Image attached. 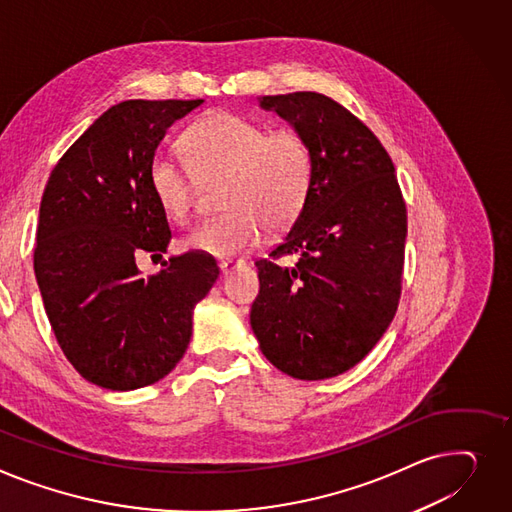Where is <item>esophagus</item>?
<instances>
[{"instance_id":"obj_1","label":"esophagus","mask_w":512,"mask_h":512,"mask_svg":"<svg viewBox=\"0 0 512 512\" xmlns=\"http://www.w3.org/2000/svg\"><path fill=\"white\" fill-rule=\"evenodd\" d=\"M243 261L241 259H236V261H232V259H222L220 263H218V267H220V271H222V274L226 276L228 274V271H232L234 267H238V265H241Z\"/></svg>"}]
</instances>
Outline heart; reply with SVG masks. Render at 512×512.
<instances>
[{
  "instance_id": "heart-1",
  "label": "heart",
  "mask_w": 512,
  "mask_h": 512,
  "mask_svg": "<svg viewBox=\"0 0 512 512\" xmlns=\"http://www.w3.org/2000/svg\"><path fill=\"white\" fill-rule=\"evenodd\" d=\"M187 164L156 154L148 168L160 210L187 222L199 183L222 179V214L197 226L185 247L230 257L259 243L267 232L288 230L304 212L315 181V156L294 127L269 129L238 111H216L193 123L181 138Z\"/></svg>"
}]
</instances>
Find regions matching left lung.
<instances>
[{
  "mask_svg": "<svg viewBox=\"0 0 512 512\" xmlns=\"http://www.w3.org/2000/svg\"><path fill=\"white\" fill-rule=\"evenodd\" d=\"M309 140L315 181L286 241L255 261L251 327L265 358L302 381L356 366L401 298L407 210L389 152L352 111L319 92L263 96ZM297 255L294 266L281 259Z\"/></svg>",
  "mask_w": 512,
  "mask_h": 512,
  "instance_id": "obj_1",
  "label": "left lung"
}]
</instances>
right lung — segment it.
I'll return each instance as SVG.
<instances>
[{"label":"right lung","mask_w":512,"mask_h":512,"mask_svg":"<svg viewBox=\"0 0 512 512\" xmlns=\"http://www.w3.org/2000/svg\"><path fill=\"white\" fill-rule=\"evenodd\" d=\"M197 100H125L102 113L59 158L47 181L34 245L45 311L59 348L102 389L164 379L191 339L193 306L218 265L189 251L142 276L135 259L162 257L170 234L148 168L166 129Z\"/></svg>","instance_id":"right-lung-1"}]
</instances>
